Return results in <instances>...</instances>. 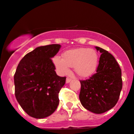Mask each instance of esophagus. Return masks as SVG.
<instances>
[{"label":"esophagus","mask_w":134,"mask_h":134,"mask_svg":"<svg viewBox=\"0 0 134 134\" xmlns=\"http://www.w3.org/2000/svg\"><path fill=\"white\" fill-rule=\"evenodd\" d=\"M72 80V79H71V78H69V77H67V79H66V83H69V82H71V80Z\"/></svg>","instance_id":"34e87169"}]
</instances>
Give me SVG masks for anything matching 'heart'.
Returning <instances> with one entry per match:
<instances>
[{
  "mask_svg": "<svg viewBox=\"0 0 134 134\" xmlns=\"http://www.w3.org/2000/svg\"><path fill=\"white\" fill-rule=\"evenodd\" d=\"M54 63L61 75L69 72V67H74L79 76L87 77L96 71L98 63V55L94 50L84 48L72 49L64 52L62 58L56 56Z\"/></svg>",
  "mask_w": 134,
  "mask_h": 134,
  "instance_id": "obj_1",
  "label": "heart"
}]
</instances>
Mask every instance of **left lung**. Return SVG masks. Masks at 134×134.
Segmentation results:
<instances>
[{
    "label": "left lung",
    "mask_w": 134,
    "mask_h": 134,
    "mask_svg": "<svg viewBox=\"0 0 134 134\" xmlns=\"http://www.w3.org/2000/svg\"><path fill=\"white\" fill-rule=\"evenodd\" d=\"M101 53L96 72L88 79L80 80L79 99L83 107L96 114H102L115 107L122 88L121 69L113 55L99 47Z\"/></svg>",
    "instance_id": "8db88e82"
}]
</instances>
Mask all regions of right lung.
Segmentation results:
<instances>
[{"instance_id": "1", "label": "right lung", "mask_w": 134, "mask_h": 134, "mask_svg": "<svg viewBox=\"0 0 134 134\" xmlns=\"http://www.w3.org/2000/svg\"><path fill=\"white\" fill-rule=\"evenodd\" d=\"M59 44L40 46L26 54L14 75L15 96L27 115L36 119L51 115L59 105V93L66 77L55 72L52 58Z\"/></svg>"}]
</instances>
